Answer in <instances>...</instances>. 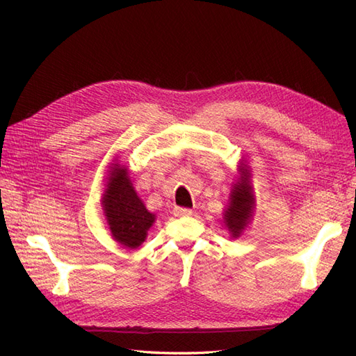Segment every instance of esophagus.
I'll return each mask as SVG.
<instances>
[{
  "label": "esophagus",
  "instance_id": "esophagus-1",
  "mask_svg": "<svg viewBox=\"0 0 356 356\" xmlns=\"http://www.w3.org/2000/svg\"><path fill=\"white\" fill-rule=\"evenodd\" d=\"M191 213H193V211L188 209V208H179V207H177V208L174 209V215H175V217H190Z\"/></svg>",
  "mask_w": 356,
  "mask_h": 356
}]
</instances>
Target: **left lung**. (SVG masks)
Listing matches in <instances>:
<instances>
[{
  "label": "left lung",
  "instance_id": "1",
  "mask_svg": "<svg viewBox=\"0 0 356 356\" xmlns=\"http://www.w3.org/2000/svg\"><path fill=\"white\" fill-rule=\"evenodd\" d=\"M255 212V195L252 187L251 166L242 157L238 166V177L232 186L230 200L227 208L222 213L225 229L229 230L233 239L241 238V234L246 230L252 221Z\"/></svg>",
  "mask_w": 356,
  "mask_h": 356
}]
</instances>
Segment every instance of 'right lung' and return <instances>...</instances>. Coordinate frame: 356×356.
<instances>
[{"label":"right lung","instance_id":"add662e5","mask_svg":"<svg viewBox=\"0 0 356 356\" xmlns=\"http://www.w3.org/2000/svg\"><path fill=\"white\" fill-rule=\"evenodd\" d=\"M102 211L113 239L129 250H136L147 239L156 221L132 184L129 170L118 161L113 163L102 195Z\"/></svg>","mask_w":356,"mask_h":356}]
</instances>
